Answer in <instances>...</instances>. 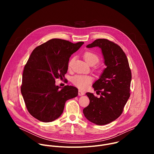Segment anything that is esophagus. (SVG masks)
<instances>
[{
	"label": "esophagus",
	"mask_w": 154,
	"mask_h": 154,
	"mask_svg": "<svg viewBox=\"0 0 154 154\" xmlns=\"http://www.w3.org/2000/svg\"><path fill=\"white\" fill-rule=\"evenodd\" d=\"M78 94H79V96H81L84 95V94H85V93H84V91H83L79 90V92H78Z\"/></svg>",
	"instance_id": "34e87169"
}]
</instances>
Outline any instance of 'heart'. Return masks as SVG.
I'll list each match as a JSON object with an SVG mask.
<instances>
[{"mask_svg": "<svg viewBox=\"0 0 154 154\" xmlns=\"http://www.w3.org/2000/svg\"><path fill=\"white\" fill-rule=\"evenodd\" d=\"M83 57L86 61L90 65L96 64L99 61V55L91 51H87L84 55ZM73 59H71L69 62V66H70ZM92 82V77L89 75H77L72 78V82L73 84L80 89H85L89 86Z\"/></svg>", "mask_w": 154, "mask_h": 154, "instance_id": "b5f03b06", "label": "heart"}]
</instances>
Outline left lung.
<instances>
[{
	"label": "left lung",
	"mask_w": 154,
	"mask_h": 154,
	"mask_svg": "<svg viewBox=\"0 0 154 154\" xmlns=\"http://www.w3.org/2000/svg\"><path fill=\"white\" fill-rule=\"evenodd\" d=\"M101 49L106 68L93 85L100 97L86 93L90 103L83 110L86 118L97 125H105L122 114L130 93L131 73L125 54L115 42L97 39L86 48Z\"/></svg>",
	"instance_id": "1"
}]
</instances>
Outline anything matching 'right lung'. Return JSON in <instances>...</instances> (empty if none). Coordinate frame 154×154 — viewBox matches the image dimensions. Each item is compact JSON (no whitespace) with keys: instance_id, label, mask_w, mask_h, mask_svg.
Returning a JSON list of instances; mask_svg holds the SVG:
<instances>
[{"instance_id":"add662e5","label":"right lung","mask_w":154,"mask_h":154,"mask_svg":"<svg viewBox=\"0 0 154 154\" xmlns=\"http://www.w3.org/2000/svg\"><path fill=\"white\" fill-rule=\"evenodd\" d=\"M61 39H52L36 47L31 54L23 74L20 91L29 113L38 120L49 122L63 112L66 100L78 95L77 88L55 85L68 69L72 54L83 45Z\"/></svg>"}]
</instances>
